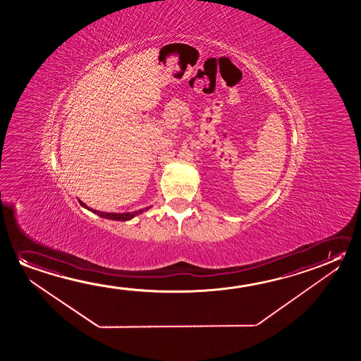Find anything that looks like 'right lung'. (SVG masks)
Segmentation results:
<instances>
[{"instance_id": "1", "label": "right lung", "mask_w": 361, "mask_h": 361, "mask_svg": "<svg viewBox=\"0 0 361 361\" xmlns=\"http://www.w3.org/2000/svg\"><path fill=\"white\" fill-rule=\"evenodd\" d=\"M80 204L82 207H85L87 208L89 211H92V212L97 213V216H100V217L108 218V219H113V221H129V219H132V218L135 217L137 214H140V213H143L144 211H147L149 209V207H147L145 209H139V211H134V212H126V213H106V212H99V211H95V209H92V208H89V207L86 206L85 203H82L81 200Z\"/></svg>"}]
</instances>
